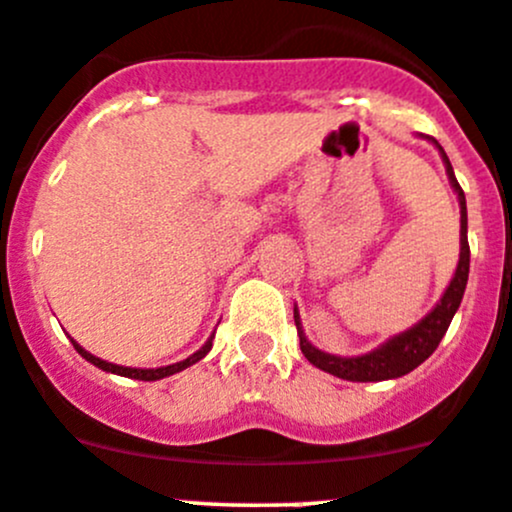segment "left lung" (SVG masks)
Segmentation results:
<instances>
[{
  "instance_id": "left-lung-1",
  "label": "left lung",
  "mask_w": 512,
  "mask_h": 512,
  "mask_svg": "<svg viewBox=\"0 0 512 512\" xmlns=\"http://www.w3.org/2000/svg\"><path fill=\"white\" fill-rule=\"evenodd\" d=\"M430 145H435V150L443 157L445 172H448L450 187L455 190L460 202V260L455 267V275L450 280V285L445 287L443 297L438 300V305L428 312L420 322H415L413 327H408L405 332H398L390 340H385L382 345H377L375 350L365 352V355L355 357H342V355H330V352L320 350V347L312 345L305 337L300 322V310L295 305V325H297V337H300V350L307 360L312 362L320 370L330 372V375L340 377V380L350 382H380V380H395V377H403L408 372H413L420 362L428 360L435 352V347L440 345V340L448 332L450 322H453L455 312H458L460 302H463L465 285H468V272H470V247H468V207H465V195L460 190L458 180H455L453 165H450L448 155L440 147V142L435 137H425Z\"/></svg>"
}]
</instances>
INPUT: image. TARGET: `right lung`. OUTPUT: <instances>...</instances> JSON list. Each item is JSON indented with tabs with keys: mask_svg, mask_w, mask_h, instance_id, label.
Listing matches in <instances>:
<instances>
[{
	"mask_svg": "<svg viewBox=\"0 0 512 512\" xmlns=\"http://www.w3.org/2000/svg\"><path fill=\"white\" fill-rule=\"evenodd\" d=\"M212 337H215V335L207 337L205 345H202L197 352H192V355L187 357V360H180V362H175V365H165V367H124V365H114V362H107V360H102V357H97V355H92V352L84 350V347L79 345L77 340H72V345H74V350H77L79 355L84 357V360L92 362V365L99 367V370L112 372V375L132 377V380L152 382V380H162V377L175 375V372H182V370H185V367H190V365H195V362H200L202 357H205L207 352L212 350Z\"/></svg>",
	"mask_w": 512,
	"mask_h": 512,
	"instance_id": "1",
	"label": "right lung"
}]
</instances>
